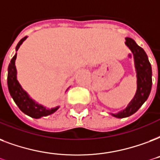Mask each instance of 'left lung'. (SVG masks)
Wrapping results in <instances>:
<instances>
[{
  "instance_id": "8db88e82",
  "label": "left lung",
  "mask_w": 160,
  "mask_h": 160,
  "mask_svg": "<svg viewBox=\"0 0 160 160\" xmlns=\"http://www.w3.org/2000/svg\"><path fill=\"white\" fill-rule=\"evenodd\" d=\"M125 44L133 53L134 64L137 72V91L126 109L117 114H112L118 118H128L136 112L147 101L152 88V68L146 53L130 38H127Z\"/></svg>"
}]
</instances>
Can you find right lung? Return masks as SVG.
I'll return each mask as SVG.
<instances>
[{
  "mask_svg": "<svg viewBox=\"0 0 160 160\" xmlns=\"http://www.w3.org/2000/svg\"><path fill=\"white\" fill-rule=\"evenodd\" d=\"M27 38L28 37H24L19 41L16 47V50H18V48H20L22 43L26 40ZM16 58H17V53L13 56V58L11 60V63L9 64V66H8L7 85H8L10 95L12 97V99L14 100L16 104L18 105L19 109L29 117L37 118V119L42 118V117L51 115L53 112H55L58 109V107L51 108V109H47L45 107L33 101L28 96V94L22 88V86L17 79V69H16L15 65Z\"/></svg>",
  "mask_w": 160,
  "mask_h": 160,
  "instance_id": "1",
  "label": "right lung"
}]
</instances>
